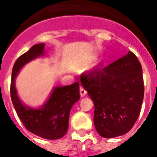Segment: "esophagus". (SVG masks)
<instances>
[{"instance_id":"obj_1","label":"esophagus","mask_w":157,"mask_h":157,"mask_svg":"<svg viewBox=\"0 0 157 157\" xmlns=\"http://www.w3.org/2000/svg\"><path fill=\"white\" fill-rule=\"evenodd\" d=\"M87 91L85 90V88L82 86L80 87V94H81V97H83V96H85L86 94Z\"/></svg>"}]
</instances>
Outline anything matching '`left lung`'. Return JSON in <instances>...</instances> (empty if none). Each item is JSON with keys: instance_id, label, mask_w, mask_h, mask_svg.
<instances>
[{"instance_id": "8db88e82", "label": "left lung", "mask_w": 157, "mask_h": 157, "mask_svg": "<svg viewBox=\"0 0 157 157\" xmlns=\"http://www.w3.org/2000/svg\"><path fill=\"white\" fill-rule=\"evenodd\" d=\"M81 83L94 101V124L101 137H118L131 130L144 97L142 65L133 52L84 72Z\"/></svg>"}]
</instances>
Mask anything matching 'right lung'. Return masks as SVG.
I'll return each instance as SVG.
<instances>
[{"label": "right lung", "instance_id": "right-lung-1", "mask_svg": "<svg viewBox=\"0 0 157 157\" xmlns=\"http://www.w3.org/2000/svg\"><path fill=\"white\" fill-rule=\"evenodd\" d=\"M44 44L33 45L15 61L12 69L10 97L18 117L27 130L42 138L59 139L67 133L71 109L80 99L79 82L54 88L46 104L38 109L23 105L15 86V79L19 71L25 63L44 54Z\"/></svg>", "mask_w": 157, "mask_h": 157}]
</instances>
